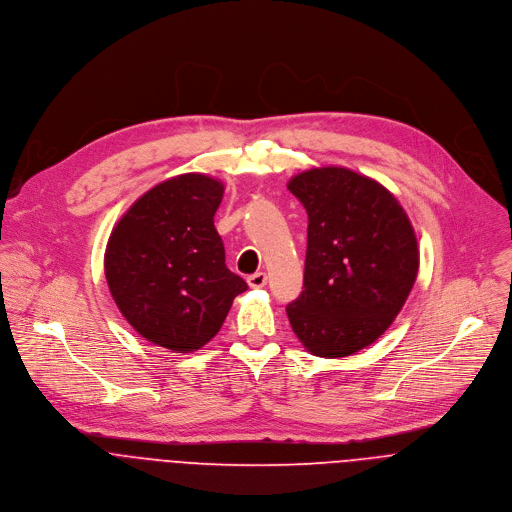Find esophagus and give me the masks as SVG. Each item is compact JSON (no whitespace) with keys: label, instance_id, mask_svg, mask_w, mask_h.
<instances>
[{"label":"esophagus","instance_id":"obj_1","mask_svg":"<svg viewBox=\"0 0 512 512\" xmlns=\"http://www.w3.org/2000/svg\"><path fill=\"white\" fill-rule=\"evenodd\" d=\"M266 274L264 272H254V274H250L248 276V284L252 286V288H262V286H266Z\"/></svg>","mask_w":512,"mask_h":512}]
</instances>
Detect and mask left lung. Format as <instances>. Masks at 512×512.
<instances>
[{
    "mask_svg": "<svg viewBox=\"0 0 512 512\" xmlns=\"http://www.w3.org/2000/svg\"><path fill=\"white\" fill-rule=\"evenodd\" d=\"M288 189L309 214L304 290L290 327L317 357H349L393 323L420 268L416 232L381 183L345 167L294 175Z\"/></svg>",
    "mask_w": 512,
    "mask_h": 512,
    "instance_id": "8db88e82",
    "label": "left lung"
}]
</instances>
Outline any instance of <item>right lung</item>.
<instances>
[{"label":"right lung","mask_w":512,"mask_h":512,"mask_svg":"<svg viewBox=\"0 0 512 512\" xmlns=\"http://www.w3.org/2000/svg\"><path fill=\"white\" fill-rule=\"evenodd\" d=\"M224 183L183 173L143 193L105 252L109 290L129 325L153 345L191 353L222 329L248 284L228 270L214 226Z\"/></svg>","instance_id":"add662e5"}]
</instances>
